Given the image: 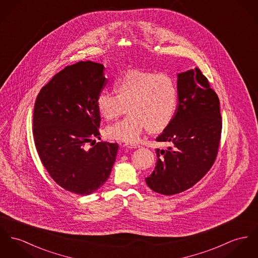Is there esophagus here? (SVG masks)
Instances as JSON below:
<instances>
[{"mask_svg": "<svg viewBox=\"0 0 258 258\" xmlns=\"http://www.w3.org/2000/svg\"><path fill=\"white\" fill-rule=\"evenodd\" d=\"M124 146L127 148H139L140 147L139 144H135V143H125Z\"/></svg>", "mask_w": 258, "mask_h": 258, "instance_id": "obj_1", "label": "esophagus"}]
</instances>
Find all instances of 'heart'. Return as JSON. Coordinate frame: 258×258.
Masks as SVG:
<instances>
[{"instance_id": "1", "label": "heart", "mask_w": 258, "mask_h": 258, "mask_svg": "<svg viewBox=\"0 0 258 258\" xmlns=\"http://www.w3.org/2000/svg\"><path fill=\"white\" fill-rule=\"evenodd\" d=\"M115 92H100L96 100L100 116L115 119L126 106L131 114L106 128L110 139L136 143L147 126L152 132L163 131L176 115L178 88L168 75L131 71L115 82Z\"/></svg>"}]
</instances>
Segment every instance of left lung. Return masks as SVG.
<instances>
[{"label": "left lung", "instance_id": "8db88e82", "mask_svg": "<svg viewBox=\"0 0 258 258\" xmlns=\"http://www.w3.org/2000/svg\"><path fill=\"white\" fill-rule=\"evenodd\" d=\"M178 105L172 122L156 139L172 145L156 149L157 161L146 184L173 196L195 185L212 167L222 131L218 96L199 69L178 74Z\"/></svg>", "mask_w": 258, "mask_h": 258}]
</instances>
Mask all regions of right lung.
<instances>
[{"label":"right lung","mask_w":258,"mask_h":258,"mask_svg":"<svg viewBox=\"0 0 258 258\" xmlns=\"http://www.w3.org/2000/svg\"><path fill=\"white\" fill-rule=\"evenodd\" d=\"M104 66L91 60L66 67L40 90L33 137L41 162L68 191L89 196L110 177L119 145L86 143L99 137L96 100L106 85Z\"/></svg>","instance_id":"1"}]
</instances>
